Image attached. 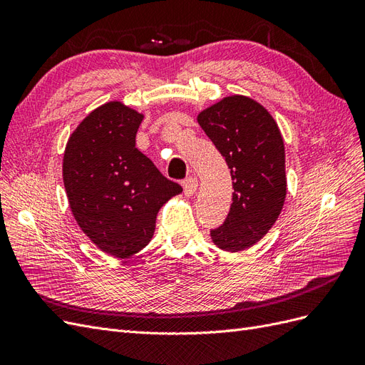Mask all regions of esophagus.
<instances>
[{
	"label": "esophagus",
	"mask_w": 365,
	"mask_h": 365,
	"mask_svg": "<svg viewBox=\"0 0 365 365\" xmlns=\"http://www.w3.org/2000/svg\"><path fill=\"white\" fill-rule=\"evenodd\" d=\"M182 189H184V193L185 196H192L193 193H196V189H197V180L193 178V176H190V178H187L182 181Z\"/></svg>",
	"instance_id": "1"
}]
</instances>
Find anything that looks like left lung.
<instances>
[{"label": "left lung", "mask_w": 365, "mask_h": 365, "mask_svg": "<svg viewBox=\"0 0 365 365\" xmlns=\"http://www.w3.org/2000/svg\"><path fill=\"white\" fill-rule=\"evenodd\" d=\"M231 170L233 202L225 222L210 231L224 251H244L268 233L286 197L284 145L272 115L247 96H228L197 114Z\"/></svg>", "instance_id": "8db88e82"}]
</instances>
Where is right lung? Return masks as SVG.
<instances>
[{"label": "right lung", "instance_id": "obj_1", "mask_svg": "<svg viewBox=\"0 0 365 365\" xmlns=\"http://www.w3.org/2000/svg\"><path fill=\"white\" fill-rule=\"evenodd\" d=\"M143 118L125 103L108 102L81 121L63 152L62 178L76 222L117 259L149 244L160 208L182 192L135 148Z\"/></svg>", "mask_w": 365, "mask_h": 365}]
</instances>
